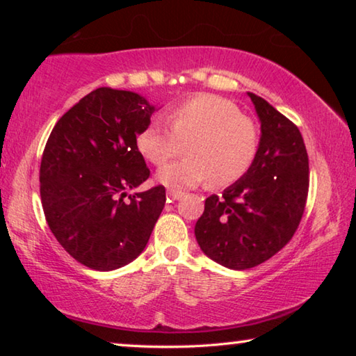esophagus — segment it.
<instances>
[{
	"mask_svg": "<svg viewBox=\"0 0 356 356\" xmlns=\"http://www.w3.org/2000/svg\"><path fill=\"white\" fill-rule=\"evenodd\" d=\"M166 195H168V197H170L171 201H179L180 197L184 196V193L182 191H176V190H168Z\"/></svg>",
	"mask_w": 356,
	"mask_h": 356,
	"instance_id": "1",
	"label": "esophagus"
}]
</instances>
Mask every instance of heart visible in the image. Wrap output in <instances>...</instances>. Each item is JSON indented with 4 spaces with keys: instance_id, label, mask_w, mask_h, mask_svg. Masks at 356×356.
Masks as SVG:
<instances>
[{
    "instance_id": "heart-1",
    "label": "heart",
    "mask_w": 356,
    "mask_h": 356,
    "mask_svg": "<svg viewBox=\"0 0 356 356\" xmlns=\"http://www.w3.org/2000/svg\"><path fill=\"white\" fill-rule=\"evenodd\" d=\"M171 131L160 122L144 127L136 147L147 161L163 165L182 150L184 160L161 166L156 177L172 188H191L210 177L212 185L226 186L242 179L254 161L259 131L231 100L201 94L166 113Z\"/></svg>"
}]
</instances>
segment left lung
I'll return each instance as SVG.
<instances>
[{"mask_svg":"<svg viewBox=\"0 0 356 356\" xmlns=\"http://www.w3.org/2000/svg\"><path fill=\"white\" fill-rule=\"evenodd\" d=\"M261 122L254 161L242 179L209 196L195 236L222 267L246 270L276 254L297 231L309 185L308 154L297 125L248 92Z\"/></svg>","mask_w":356,"mask_h":356,"instance_id":"1","label":"left lung"}]
</instances>
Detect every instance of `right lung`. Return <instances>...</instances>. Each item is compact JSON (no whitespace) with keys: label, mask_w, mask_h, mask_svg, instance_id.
<instances>
[{"label":"right lung","mask_w":356,"mask_h":356,"mask_svg":"<svg viewBox=\"0 0 356 356\" xmlns=\"http://www.w3.org/2000/svg\"><path fill=\"white\" fill-rule=\"evenodd\" d=\"M155 105L131 91L99 88L51 130L40 161L42 207L53 236L99 272L141 254L166 202L165 186L124 196L149 177L136 135Z\"/></svg>","instance_id":"obj_1"}]
</instances>
